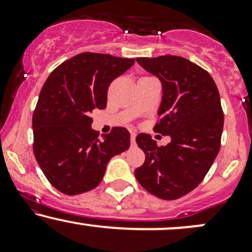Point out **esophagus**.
<instances>
[{
    "label": "esophagus",
    "mask_w": 252,
    "mask_h": 252,
    "mask_svg": "<svg viewBox=\"0 0 252 252\" xmlns=\"http://www.w3.org/2000/svg\"><path fill=\"white\" fill-rule=\"evenodd\" d=\"M130 141H131V144H135V142H136V132H130Z\"/></svg>",
    "instance_id": "1"
}]
</instances>
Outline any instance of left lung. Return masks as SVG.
<instances>
[{"label":"left lung","mask_w":252,"mask_h":252,"mask_svg":"<svg viewBox=\"0 0 252 252\" xmlns=\"http://www.w3.org/2000/svg\"><path fill=\"white\" fill-rule=\"evenodd\" d=\"M136 62L162 83L154 131L172 141L158 147L148 134L136 136L146 160L135 178L153 195L175 200L204 180L218 155L224 126L220 96L209 72L185 58H136Z\"/></svg>","instance_id":"left-lung-1"}]
</instances>
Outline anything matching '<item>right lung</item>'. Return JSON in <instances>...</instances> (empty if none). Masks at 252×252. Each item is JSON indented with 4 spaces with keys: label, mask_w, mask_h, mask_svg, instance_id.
I'll use <instances>...</instances> for the list:
<instances>
[{
    "label": "right lung",
    "mask_w": 252,
    "mask_h": 252,
    "mask_svg": "<svg viewBox=\"0 0 252 252\" xmlns=\"http://www.w3.org/2000/svg\"><path fill=\"white\" fill-rule=\"evenodd\" d=\"M135 59L85 52L48 76L33 114V152L52 186L67 195L96 189L106 164L130 146L126 128L98 137L91 114L106 108L108 89Z\"/></svg>",
    "instance_id": "obj_1"
}]
</instances>
